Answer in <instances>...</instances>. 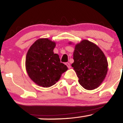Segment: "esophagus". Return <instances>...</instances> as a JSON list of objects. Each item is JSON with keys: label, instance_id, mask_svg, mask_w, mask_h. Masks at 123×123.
I'll use <instances>...</instances> for the list:
<instances>
[{"label": "esophagus", "instance_id": "obj_1", "mask_svg": "<svg viewBox=\"0 0 123 123\" xmlns=\"http://www.w3.org/2000/svg\"><path fill=\"white\" fill-rule=\"evenodd\" d=\"M66 65L68 66V68L69 69H70V68H71V66H70V63H69V62H67V63H66Z\"/></svg>", "mask_w": 123, "mask_h": 123}]
</instances>
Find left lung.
Segmentation results:
<instances>
[{"label": "left lung", "mask_w": 123, "mask_h": 123, "mask_svg": "<svg viewBox=\"0 0 123 123\" xmlns=\"http://www.w3.org/2000/svg\"><path fill=\"white\" fill-rule=\"evenodd\" d=\"M73 60L72 66L80 85L88 90L98 88L105 79L108 66L106 58L100 48L92 42L83 40L75 45Z\"/></svg>", "instance_id": "1"}]
</instances>
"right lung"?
Returning <instances> with one entry per match:
<instances>
[{
  "label": "right lung",
  "instance_id": "add662e5",
  "mask_svg": "<svg viewBox=\"0 0 123 123\" xmlns=\"http://www.w3.org/2000/svg\"><path fill=\"white\" fill-rule=\"evenodd\" d=\"M55 42L47 38L38 39L28 51L25 67L31 79L38 86L49 87L60 80L68 69L61 63L57 54L54 53Z\"/></svg>",
  "mask_w": 123,
  "mask_h": 123
}]
</instances>
